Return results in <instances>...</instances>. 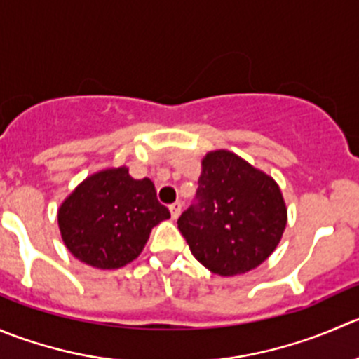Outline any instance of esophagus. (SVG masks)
Returning <instances> with one entry per match:
<instances>
[{"label": "esophagus", "instance_id": "1", "mask_svg": "<svg viewBox=\"0 0 359 359\" xmlns=\"http://www.w3.org/2000/svg\"><path fill=\"white\" fill-rule=\"evenodd\" d=\"M181 208H183V204H181L180 201H178V202H175V204L169 205V211H171V216H172V218H175V219L178 218V216H180Z\"/></svg>", "mask_w": 359, "mask_h": 359}]
</instances>
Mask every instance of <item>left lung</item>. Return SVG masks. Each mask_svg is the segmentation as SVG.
Wrapping results in <instances>:
<instances>
[{"mask_svg": "<svg viewBox=\"0 0 359 359\" xmlns=\"http://www.w3.org/2000/svg\"><path fill=\"white\" fill-rule=\"evenodd\" d=\"M197 201L180 216L178 229L191 255L212 274H246L281 243L288 222L281 188L233 151L205 154Z\"/></svg>", "mask_w": 359, "mask_h": 359, "instance_id": "obj_1", "label": "left lung"}]
</instances>
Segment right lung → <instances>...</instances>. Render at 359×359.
Masks as SVG:
<instances>
[{
  "instance_id": "add662e5",
  "label": "right lung",
  "mask_w": 359,
  "mask_h": 359,
  "mask_svg": "<svg viewBox=\"0 0 359 359\" xmlns=\"http://www.w3.org/2000/svg\"><path fill=\"white\" fill-rule=\"evenodd\" d=\"M169 218L151 180H134L126 165L87 176L57 209L64 246L76 260L101 271L136 260L151 229Z\"/></svg>"
}]
</instances>
